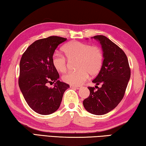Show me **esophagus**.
Instances as JSON below:
<instances>
[{"instance_id":"obj_1","label":"esophagus","mask_w":146,"mask_h":146,"mask_svg":"<svg viewBox=\"0 0 146 146\" xmlns=\"http://www.w3.org/2000/svg\"><path fill=\"white\" fill-rule=\"evenodd\" d=\"M70 88H73V89H76V90H78L80 88V86H70Z\"/></svg>"}]
</instances>
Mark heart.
I'll use <instances>...</instances> for the list:
<instances>
[{
    "label": "heart",
    "instance_id": "obj_1",
    "mask_svg": "<svg viewBox=\"0 0 146 146\" xmlns=\"http://www.w3.org/2000/svg\"><path fill=\"white\" fill-rule=\"evenodd\" d=\"M62 49L68 59L77 58L76 68L78 70L70 71L63 75L62 80L66 83L71 86H80L87 80L89 73L96 75L102 68L104 55L99 47L73 41L64 45ZM52 64L59 72L64 73L67 70V62L60 54H54Z\"/></svg>",
    "mask_w": 146,
    "mask_h": 146
}]
</instances>
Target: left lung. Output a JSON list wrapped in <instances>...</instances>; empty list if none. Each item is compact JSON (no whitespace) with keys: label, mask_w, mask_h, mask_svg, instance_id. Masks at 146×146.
I'll use <instances>...</instances> for the list:
<instances>
[{"label":"left lung","mask_w":146,"mask_h":146,"mask_svg":"<svg viewBox=\"0 0 146 146\" xmlns=\"http://www.w3.org/2000/svg\"><path fill=\"white\" fill-rule=\"evenodd\" d=\"M102 47L104 60L102 68L89 87L90 95L83 101L84 107L91 114L102 115L110 112L123 97L131 76L129 62L125 53L117 45L104 35L91 37ZM99 84L101 88L97 86Z\"/></svg>","instance_id":"obj_1"}]
</instances>
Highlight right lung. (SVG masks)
Listing matches in <instances>:
<instances>
[{
	"label": "right lung",
	"mask_w": 146,
	"mask_h": 146,
	"mask_svg": "<svg viewBox=\"0 0 146 146\" xmlns=\"http://www.w3.org/2000/svg\"><path fill=\"white\" fill-rule=\"evenodd\" d=\"M67 38L57 36L36 40L29 46L20 62L19 86L27 104L34 111L46 115L60 107L64 93L70 86L58 80L52 57L59 44ZM55 83L48 88V83Z\"/></svg>",
	"instance_id": "obj_1"
}]
</instances>
